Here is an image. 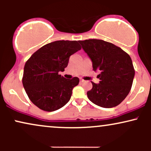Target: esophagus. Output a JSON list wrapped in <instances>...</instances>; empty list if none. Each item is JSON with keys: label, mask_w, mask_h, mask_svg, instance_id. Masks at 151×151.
<instances>
[{"label": "esophagus", "mask_w": 151, "mask_h": 151, "mask_svg": "<svg viewBox=\"0 0 151 151\" xmlns=\"http://www.w3.org/2000/svg\"><path fill=\"white\" fill-rule=\"evenodd\" d=\"M80 81H81V82H84V81H85V80H84V79H80Z\"/></svg>", "instance_id": "obj_1"}]
</instances>
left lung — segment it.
<instances>
[{
    "instance_id": "left-lung-1",
    "label": "left lung",
    "mask_w": 151,
    "mask_h": 151,
    "mask_svg": "<svg viewBox=\"0 0 151 151\" xmlns=\"http://www.w3.org/2000/svg\"><path fill=\"white\" fill-rule=\"evenodd\" d=\"M79 42L99 71V84L93 81L87 91L89 99L104 108L116 106L125 99L132 86L135 70L129 54L119 47L102 40L89 39Z\"/></svg>"
}]
</instances>
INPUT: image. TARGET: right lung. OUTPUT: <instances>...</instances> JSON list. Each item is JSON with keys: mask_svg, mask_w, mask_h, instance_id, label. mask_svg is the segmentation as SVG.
Returning a JSON list of instances; mask_svg holds the SVG:
<instances>
[{"mask_svg": "<svg viewBox=\"0 0 151 151\" xmlns=\"http://www.w3.org/2000/svg\"><path fill=\"white\" fill-rule=\"evenodd\" d=\"M81 48L75 40L55 41L42 46L27 60L22 81L26 93L36 106L54 111L70 101L79 79H65L59 72L65 71L71 55Z\"/></svg>", "mask_w": 151, "mask_h": 151, "instance_id": "1", "label": "right lung"}]
</instances>
